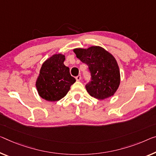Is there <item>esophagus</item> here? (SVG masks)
Masks as SVG:
<instances>
[{
  "instance_id": "34e87169",
  "label": "esophagus",
  "mask_w": 156,
  "mask_h": 156,
  "mask_svg": "<svg viewBox=\"0 0 156 156\" xmlns=\"http://www.w3.org/2000/svg\"><path fill=\"white\" fill-rule=\"evenodd\" d=\"M76 81H80L81 80V75H78L76 76Z\"/></svg>"
}]
</instances>
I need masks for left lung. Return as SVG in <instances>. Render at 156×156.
<instances>
[{
    "label": "left lung",
    "instance_id": "8db88e82",
    "mask_svg": "<svg viewBox=\"0 0 156 156\" xmlns=\"http://www.w3.org/2000/svg\"><path fill=\"white\" fill-rule=\"evenodd\" d=\"M73 51L88 66L91 80L86 88L90 96L98 100L113 96L121 82L119 68L113 55L100 46L76 48Z\"/></svg>",
    "mask_w": 156,
    "mask_h": 156
}]
</instances>
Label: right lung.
<instances>
[{
	"label": "right lung",
	"instance_id": "add662e5",
	"mask_svg": "<svg viewBox=\"0 0 156 156\" xmlns=\"http://www.w3.org/2000/svg\"><path fill=\"white\" fill-rule=\"evenodd\" d=\"M65 55L56 54L47 59L40 68L35 86L42 99L49 102L58 101L66 95L76 80L64 65Z\"/></svg>",
	"mask_w": 156,
	"mask_h": 156
}]
</instances>
